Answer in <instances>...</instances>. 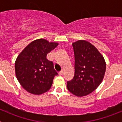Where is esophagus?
I'll return each mask as SVG.
<instances>
[{
	"label": "esophagus",
	"instance_id": "esophagus-1",
	"mask_svg": "<svg viewBox=\"0 0 122 122\" xmlns=\"http://www.w3.org/2000/svg\"><path fill=\"white\" fill-rule=\"evenodd\" d=\"M63 74V71H60L59 73V76H62V75Z\"/></svg>",
	"mask_w": 122,
	"mask_h": 122
}]
</instances>
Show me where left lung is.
<instances>
[{
	"label": "left lung",
	"instance_id": "1",
	"mask_svg": "<svg viewBox=\"0 0 122 122\" xmlns=\"http://www.w3.org/2000/svg\"><path fill=\"white\" fill-rule=\"evenodd\" d=\"M74 54V75L67 82L69 91L77 97H84L93 92L104 78L105 60L92 44L80 40L73 43Z\"/></svg>",
	"mask_w": 122,
	"mask_h": 122
}]
</instances>
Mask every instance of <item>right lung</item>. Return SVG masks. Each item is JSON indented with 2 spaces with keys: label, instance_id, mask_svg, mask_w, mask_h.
I'll use <instances>...</instances> for the list:
<instances>
[{
  "label": "right lung",
  "instance_id": "right-lung-1",
  "mask_svg": "<svg viewBox=\"0 0 122 122\" xmlns=\"http://www.w3.org/2000/svg\"><path fill=\"white\" fill-rule=\"evenodd\" d=\"M59 43L45 39L33 41L18 55L15 62V73L21 86L29 93L43 94L51 87L57 73L53 62L46 56Z\"/></svg>",
  "mask_w": 122,
  "mask_h": 122
}]
</instances>
